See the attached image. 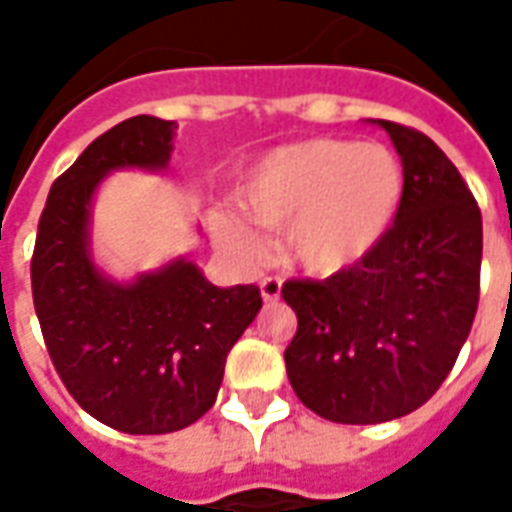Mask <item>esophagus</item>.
Wrapping results in <instances>:
<instances>
[{
  "mask_svg": "<svg viewBox=\"0 0 512 512\" xmlns=\"http://www.w3.org/2000/svg\"><path fill=\"white\" fill-rule=\"evenodd\" d=\"M279 293H282V279L274 277V274L260 279V296H263V301H277Z\"/></svg>",
  "mask_w": 512,
  "mask_h": 512,
  "instance_id": "esophagus-1",
  "label": "esophagus"
}]
</instances>
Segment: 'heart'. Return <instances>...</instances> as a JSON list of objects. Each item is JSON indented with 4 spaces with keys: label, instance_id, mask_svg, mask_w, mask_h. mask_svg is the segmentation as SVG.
Returning <instances> with one entry per match:
<instances>
[{
    "label": "heart",
    "instance_id": "1",
    "mask_svg": "<svg viewBox=\"0 0 512 512\" xmlns=\"http://www.w3.org/2000/svg\"><path fill=\"white\" fill-rule=\"evenodd\" d=\"M403 175L378 145L310 139L271 150L241 189L249 219L285 230V252L310 274H334L365 257L395 219ZM222 244L241 257H260L263 238L227 213Z\"/></svg>",
    "mask_w": 512,
    "mask_h": 512
}]
</instances>
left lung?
Wrapping results in <instances>:
<instances>
[{
    "label": "left lung",
    "instance_id": "8db88e82",
    "mask_svg": "<svg viewBox=\"0 0 512 512\" xmlns=\"http://www.w3.org/2000/svg\"><path fill=\"white\" fill-rule=\"evenodd\" d=\"M403 161L395 222L356 266L288 279L299 329L285 348L293 392L318 417L378 425L436 395L472 332L483 216L430 136L378 120Z\"/></svg>",
    "mask_w": 512,
    "mask_h": 512
}]
</instances>
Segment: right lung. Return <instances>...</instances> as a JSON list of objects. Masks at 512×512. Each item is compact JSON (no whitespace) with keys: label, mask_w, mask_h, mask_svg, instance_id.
<instances>
[{"label":"right lung","mask_w":512,"mask_h":512,"mask_svg":"<svg viewBox=\"0 0 512 512\" xmlns=\"http://www.w3.org/2000/svg\"><path fill=\"white\" fill-rule=\"evenodd\" d=\"M172 120L128 117L93 139L54 180L32 252V301L54 370L73 400L109 428L156 436L197 422L222 386L224 362L263 307L257 285L216 288L175 260L117 285L87 252L90 200L106 172L161 169Z\"/></svg>","instance_id":"1"}]
</instances>
